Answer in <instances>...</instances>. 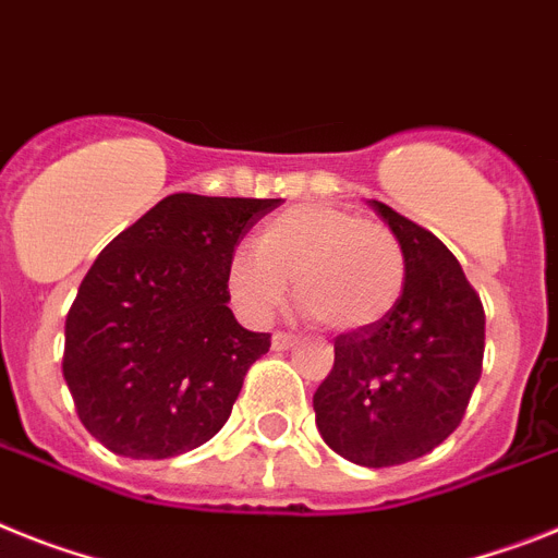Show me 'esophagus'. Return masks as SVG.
Segmentation results:
<instances>
[{
	"mask_svg": "<svg viewBox=\"0 0 558 558\" xmlns=\"http://www.w3.org/2000/svg\"><path fill=\"white\" fill-rule=\"evenodd\" d=\"M292 345H298V337L289 335V331H275V335H271V349L275 351H287L292 349Z\"/></svg>",
	"mask_w": 558,
	"mask_h": 558,
	"instance_id": "esophagus-1",
	"label": "esophagus"
}]
</instances>
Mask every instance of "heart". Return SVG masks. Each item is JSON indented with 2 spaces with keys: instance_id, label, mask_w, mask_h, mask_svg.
<instances>
[{
  "instance_id": "obj_1",
  "label": "heart",
  "mask_w": 558,
  "mask_h": 558,
  "mask_svg": "<svg viewBox=\"0 0 558 558\" xmlns=\"http://www.w3.org/2000/svg\"><path fill=\"white\" fill-rule=\"evenodd\" d=\"M405 278V252L391 229L329 204H303L269 218L255 250L241 246L227 266L229 292L243 315H275L294 280L298 301L329 331L380 323L400 303Z\"/></svg>"
}]
</instances>
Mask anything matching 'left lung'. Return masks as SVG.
Returning a JSON list of instances; mask_svg holds the SVG:
<instances>
[{
    "label": "left lung",
    "mask_w": 558,
    "mask_h": 558,
    "mask_svg": "<svg viewBox=\"0 0 558 558\" xmlns=\"http://www.w3.org/2000/svg\"><path fill=\"white\" fill-rule=\"evenodd\" d=\"M402 243L409 278L391 315L335 337V366L315 391L326 446L388 468L434 451L465 416L485 354V312L437 235L368 201Z\"/></svg>",
    "instance_id": "8db88e82"
}]
</instances>
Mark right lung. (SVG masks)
Here are the masks:
<instances>
[{
	"instance_id": "1",
	"label": "right lung",
	"mask_w": 558,
	"mask_h": 558,
	"mask_svg": "<svg viewBox=\"0 0 558 558\" xmlns=\"http://www.w3.org/2000/svg\"><path fill=\"white\" fill-rule=\"evenodd\" d=\"M280 198L175 192L107 243L64 323L78 420L112 453L167 460L213 439L269 351L229 303L235 246Z\"/></svg>"
}]
</instances>
